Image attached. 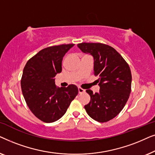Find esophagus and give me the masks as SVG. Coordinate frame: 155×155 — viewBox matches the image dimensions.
<instances>
[{"mask_svg": "<svg viewBox=\"0 0 155 155\" xmlns=\"http://www.w3.org/2000/svg\"><path fill=\"white\" fill-rule=\"evenodd\" d=\"M78 92H79V94H82V93L85 92V90H84V89H82L81 87H78Z\"/></svg>", "mask_w": 155, "mask_h": 155, "instance_id": "1", "label": "esophagus"}]
</instances>
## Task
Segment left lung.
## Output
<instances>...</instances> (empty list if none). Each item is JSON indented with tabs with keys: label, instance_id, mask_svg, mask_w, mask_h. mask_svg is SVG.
<instances>
[{
	"label": "left lung",
	"instance_id": "left-lung-1",
	"mask_svg": "<svg viewBox=\"0 0 155 155\" xmlns=\"http://www.w3.org/2000/svg\"><path fill=\"white\" fill-rule=\"evenodd\" d=\"M78 46L82 52L94 58V73L99 92H86L90 101L84 106L87 113L97 121L104 123L115 118L121 111L130 96L132 75L130 67L113 47L101 43H81Z\"/></svg>",
	"mask_w": 155,
	"mask_h": 155
}]
</instances>
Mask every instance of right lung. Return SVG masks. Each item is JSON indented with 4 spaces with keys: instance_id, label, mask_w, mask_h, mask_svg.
<instances>
[{
    "instance_id": "right-lung-1",
    "label": "right lung",
    "mask_w": 155,
    "mask_h": 155,
    "mask_svg": "<svg viewBox=\"0 0 155 155\" xmlns=\"http://www.w3.org/2000/svg\"><path fill=\"white\" fill-rule=\"evenodd\" d=\"M73 44L44 48L27 61L23 70L21 88L27 106L36 117L52 123L64 115L78 94L75 84L57 87L54 77L62 71L63 56Z\"/></svg>"
}]
</instances>
